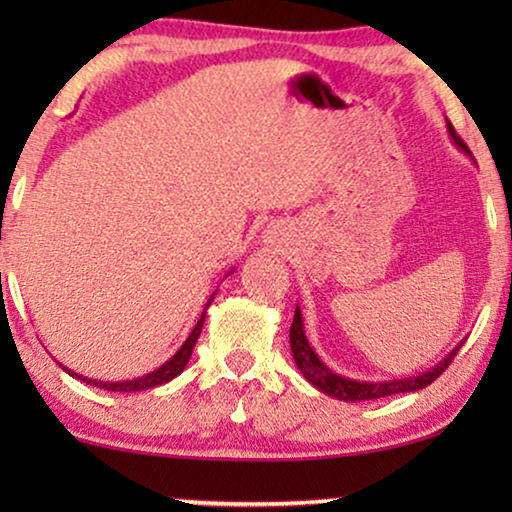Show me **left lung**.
<instances>
[{
	"label": "left lung",
	"instance_id": "obj_1",
	"mask_svg": "<svg viewBox=\"0 0 512 512\" xmlns=\"http://www.w3.org/2000/svg\"><path fill=\"white\" fill-rule=\"evenodd\" d=\"M450 135L454 142L459 144V149L471 151L466 146L464 139L454 132L452 125H450ZM461 345H464V342H461ZM461 345L454 349L450 356H445V359L440 361L436 368L429 370V373H422L417 377H405V380H389V382H356V380H347V377L331 373V370H328L324 363L317 359V354L312 352L310 342H307V338H305L303 319H300L298 310H296V317H293V324H291V352H293V359H296V366L300 368V373H303L305 380L312 382L319 391H324V394L340 398V401H347V403L375 401V398L405 394V391H417V389L429 387L433 380H438V377L445 373L447 366L454 361V356H457Z\"/></svg>",
	"mask_w": 512,
	"mask_h": 512
}]
</instances>
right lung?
I'll return each instance as SVG.
<instances>
[{
	"instance_id": "add662e5",
	"label": "right lung",
	"mask_w": 512,
	"mask_h": 512,
	"mask_svg": "<svg viewBox=\"0 0 512 512\" xmlns=\"http://www.w3.org/2000/svg\"><path fill=\"white\" fill-rule=\"evenodd\" d=\"M212 300H214V298H209V303H212ZM209 303H207V305H209ZM202 324H205V312H202L200 321H198V324H195L193 333L188 335V340L184 342V345H181L179 352L174 354L170 361L163 363V366H160L158 370H153V373L139 377V380H130V382H95V380H86V377H81V380L88 382V384H93V387H100V389H107V391H123V394H128V391L151 389V387H158V384L170 382L172 377H177V375L181 373V370L186 368L188 359H191V352H193L195 342H198V335H200V331H202ZM65 370H67V368H65ZM67 373H69V370H67ZM69 375L79 377L76 373H69Z\"/></svg>"
}]
</instances>
